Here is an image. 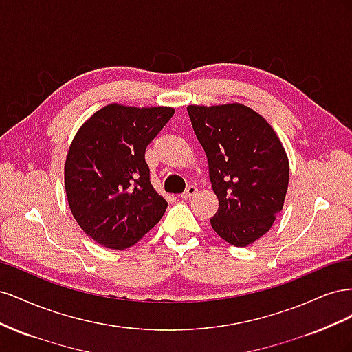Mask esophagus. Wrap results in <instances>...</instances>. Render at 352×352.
<instances>
[{"label": "esophagus", "instance_id": "1", "mask_svg": "<svg viewBox=\"0 0 352 352\" xmlns=\"http://www.w3.org/2000/svg\"><path fill=\"white\" fill-rule=\"evenodd\" d=\"M197 192H198L197 186L190 185V186H188V188H186V190H185V192L182 194V198H184V199H188V198H190V197H194Z\"/></svg>", "mask_w": 352, "mask_h": 352}]
</instances>
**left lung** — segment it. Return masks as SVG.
<instances>
[{
	"instance_id": "1",
	"label": "left lung",
	"mask_w": 352,
	"mask_h": 352,
	"mask_svg": "<svg viewBox=\"0 0 352 352\" xmlns=\"http://www.w3.org/2000/svg\"><path fill=\"white\" fill-rule=\"evenodd\" d=\"M186 110L219 199L211 228L228 243L247 247L270 230L283 208L289 185L285 148L264 117L243 104Z\"/></svg>"
}]
</instances>
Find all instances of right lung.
<instances>
[{"label":"right lung","mask_w":352,"mask_h":352,"mask_svg":"<svg viewBox=\"0 0 352 352\" xmlns=\"http://www.w3.org/2000/svg\"><path fill=\"white\" fill-rule=\"evenodd\" d=\"M172 107L109 104L74 135L65 164V188L74 220L105 248L124 250L150 232L167 208L150 180L145 150Z\"/></svg>","instance_id":"1"}]
</instances>
